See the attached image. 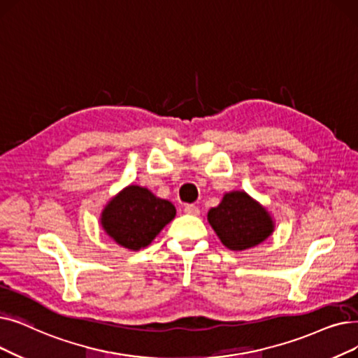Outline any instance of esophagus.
<instances>
[{
    "label": "esophagus",
    "mask_w": 358,
    "mask_h": 358,
    "mask_svg": "<svg viewBox=\"0 0 358 358\" xmlns=\"http://www.w3.org/2000/svg\"><path fill=\"white\" fill-rule=\"evenodd\" d=\"M184 212L189 213V215H193V216H197L200 213V209L196 205H185Z\"/></svg>",
    "instance_id": "obj_1"
}]
</instances>
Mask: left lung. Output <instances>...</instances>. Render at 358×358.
<instances>
[{
  "instance_id": "1",
  "label": "left lung",
  "mask_w": 358,
  "mask_h": 358,
  "mask_svg": "<svg viewBox=\"0 0 358 358\" xmlns=\"http://www.w3.org/2000/svg\"><path fill=\"white\" fill-rule=\"evenodd\" d=\"M208 222L217 238L232 252L253 248L275 231L271 212L244 190L225 193L221 203L208 212Z\"/></svg>"
}]
</instances>
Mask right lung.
I'll return each instance as SVG.
<instances>
[{
  "instance_id": "right-lung-1",
  "label": "right lung",
  "mask_w": 358,
  "mask_h": 358,
  "mask_svg": "<svg viewBox=\"0 0 358 358\" xmlns=\"http://www.w3.org/2000/svg\"><path fill=\"white\" fill-rule=\"evenodd\" d=\"M176 206L142 185L130 184L110 199L99 221L105 234L131 252L148 247L176 217Z\"/></svg>"
}]
</instances>
